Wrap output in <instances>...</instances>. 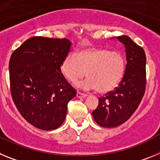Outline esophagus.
<instances>
[{
	"instance_id": "34e87169",
	"label": "esophagus",
	"mask_w": 160,
	"mask_h": 160,
	"mask_svg": "<svg viewBox=\"0 0 160 160\" xmlns=\"http://www.w3.org/2000/svg\"><path fill=\"white\" fill-rule=\"evenodd\" d=\"M77 97L79 98H82L87 97V94H83V93L79 92V91H78V92H77Z\"/></svg>"
}]
</instances>
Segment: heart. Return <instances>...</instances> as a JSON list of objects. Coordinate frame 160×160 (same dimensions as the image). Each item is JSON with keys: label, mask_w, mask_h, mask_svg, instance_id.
Listing matches in <instances>:
<instances>
[{"label": "heart", "mask_w": 160, "mask_h": 160, "mask_svg": "<svg viewBox=\"0 0 160 160\" xmlns=\"http://www.w3.org/2000/svg\"><path fill=\"white\" fill-rule=\"evenodd\" d=\"M126 68L127 62L122 53L102 48H87L77 53H69L61 65L68 81L75 83L87 73L88 79L82 87L96 88L99 93L116 88L125 76Z\"/></svg>", "instance_id": "heart-1"}]
</instances>
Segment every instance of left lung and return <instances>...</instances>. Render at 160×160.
Returning a JSON list of instances; mask_svg holds the SVG:
<instances>
[{"label": "left lung", "instance_id": "8db88e82", "mask_svg": "<svg viewBox=\"0 0 160 160\" xmlns=\"http://www.w3.org/2000/svg\"><path fill=\"white\" fill-rule=\"evenodd\" d=\"M117 38L125 46L128 62L122 81L114 90L98 98V105L92 112L95 122L103 128H115L129 119L142 101L146 89L143 49L127 35Z\"/></svg>", "mask_w": 160, "mask_h": 160}]
</instances>
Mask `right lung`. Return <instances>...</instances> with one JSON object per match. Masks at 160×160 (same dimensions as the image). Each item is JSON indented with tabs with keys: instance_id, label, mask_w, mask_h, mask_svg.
<instances>
[{
	"instance_id": "obj_1",
	"label": "right lung",
	"mask_w": 160,
	"mask_h": 160,
	"mask_svg": "<svg viewBox=\"0 0 160 160\" xmlns=\"http://www.w3.org/2000/svg\"><path fill=\"white\" fill-rule=\"evenodd\" d=\"M70 46L66 38L35 36L11 55L12 101L22 117L38 129L58 128L66 118L68 102L76 95V90L61 71Z\"/></svg>"
}]
</instances>
